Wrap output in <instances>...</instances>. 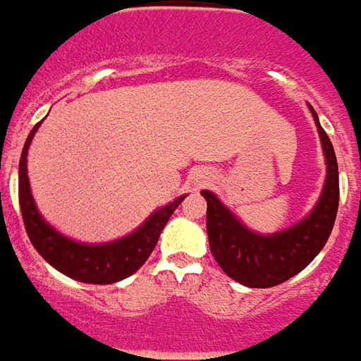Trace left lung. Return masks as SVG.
Returning a JSON list of instances; mask_svg holds the SVG:
<instances>
[{
  "instance_id": "left-lung-1",
  "label": "left lung",
  "mask_w": 361,
  "mask_h": 361,
  "mask_svg": "<svg viewBox=\"0 0 361 361\" xmlns=\"http://www.w3.org/2000/svg\"><path fill=\"white\" fill-rule=\"evenodd\" d=\"M319 128L326 157V181L315 209L297 226L274 235H257L231 215L209 190H202L207 200V237L216 263L235 282L247 287H274L293 278L313 262L332 233L339 206V176L336 152L321 128L317 113L310 107Z\"/></svg>"
}]
</instances>
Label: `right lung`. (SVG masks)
I'll return each mask as SVG.
<instances>
[{
  "instance_id": "right-lung-1",
  "label": "right lung",
  "mask_w": 361,
  "mask_h": 361,
  "mask_svg": "<svg viewBox=\"0 0 361 361\" xmlns=\"http://www.w3.org/2000/svg\"><path fill=\"white\" fill-rule=\"evenodd\" d=\"M40 122L31 130L25 145H23L18 171L20 209H22L25 231H27L33 247L49 265L78 282L114 283L131 276L148 259V256L157 245L161 231L185 196H181L169 206L155 211L139 230L120 241H113L109 245H79L72 239H66L54 228L48 226L42 221V216L38 215L31 189H29L27 159L25 157H27V148Z\"/></svg>"
}]
</instances>
